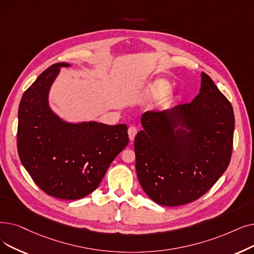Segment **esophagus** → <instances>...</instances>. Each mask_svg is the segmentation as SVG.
Returning a JSON list of instances; mask_svg holds the SVG:
<instances>
[{
  "instance_id": "1",
  "label": "esophagus",
  "mask_w": 254,
  "mask_h": 254,
  "mask_svg": "<svg viewBox=\"0 0 254 254\" xmlns=\"http://www.w3.org/2000/svg\"><path fill=\"white\" fill-rule=\"evenodd\" d=\"M127 134H128V138H129V141L133 142L134 141V138L137 134V128L135 127H129L128 129H127Z\"/></svg>"
}]
</instances>
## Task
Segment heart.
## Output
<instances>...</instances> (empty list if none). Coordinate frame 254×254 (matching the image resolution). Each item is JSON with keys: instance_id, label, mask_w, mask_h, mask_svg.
<instances>
[{"instance_id": "1", "label": "heart", "mask_w": 254, "mask_h": 254, "mask_svg": "<svg viewBox=\"0 0 254 254\" xmlns=\"http://www.w3.org/2000/svg\"><path fill=\"white\" fill-rule=\"evenodd\" d=\"M170 88L171 84L167 80L156 79L144 87V89H143V95L147 98H157L165 94V95L163 96L161 100V106L167 107L173 100V92H168L170 90Z\"/></svg>"}]
</instances>
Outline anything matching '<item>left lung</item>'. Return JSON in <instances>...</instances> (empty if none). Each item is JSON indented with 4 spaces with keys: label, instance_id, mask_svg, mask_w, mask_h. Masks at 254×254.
Instances as JSON below:
<instances>
[{
    "label": "left lung",
    "instance_id": "obj_1",
    "mask_svg": "<svg viewBox=\"0 0 254 254\" xmlns=\"http://www.w3.org/2000/svg\"><path fill=\"white\" fill-rule=\"evenodd\" d=\"M141 125L134 143L136 171L142 189L158 204L178 206L198 199L227 169L234 110L204 72L191 103L146 112Z\"/></svg>",
    "mask_w": 254,
    "mask_h": 254
}]
</instances>
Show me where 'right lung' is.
Returning a JSON list of instances; mask_svg holds the SVG:
<instances>
[{
	"mask_svg": "<svg viewBox=\"0 0 254 254\" xmlns=\"http://www.w3.org/2000/svg\"><path fill=\"white\" fill-rule=\"evenodd\" d=\"M70 66L52 65L28 88L19 104L17 127V150L25 169L43 192L65 200L92 193L128 144L127 125L69 123L53 111L51 88L60 68Z\"/></svg>",
	"mask_w": 254,
	"mask_h": 254,
	"instance_id": "1",
	"label": "right lung"
}]
</instances>
